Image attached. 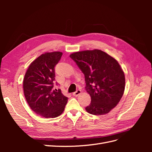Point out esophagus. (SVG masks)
Segmentation results:
<instances>
[{
  "label": "esophagus",
  "mask_w": 152,
  "mask_h": 152,
  "mask_svg": "<svg viewBox=\"0 0 152 152\" xmlns=\"http://www.w3.org/2000/svg\"><path fill=\"white\" fill-rule=\"evenodd\" d=\"M80 93H81V91L80 89H78V90H77L75 92H74V93H73V95L74 96H79Z\"/></svg>",
  "instance_id": "obj_1"
}]
</instances>
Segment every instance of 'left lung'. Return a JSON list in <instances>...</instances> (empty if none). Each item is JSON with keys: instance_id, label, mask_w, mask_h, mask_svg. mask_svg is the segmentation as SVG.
I'll use <instances>...</instances> for the list:
<instances>
[{"instance_id": "1", "label": "left lung", "mask_w": 152, "mask_h": 152, "mask_svg": "<svg viewBox=\"0 0 152 152\" xmlns=\"http://www.w3.org/2000/svg\"><path fill=\"white\" fill-rule=\"evenodd\" d=\"M70 57L85 77L86 89L91 98L86 111L95 115L109 113L125 89V75L117 61L98 49L76 52Z\"/></svg>"}]
</instances>
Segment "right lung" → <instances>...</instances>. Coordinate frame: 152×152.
<instances>
[{
  "label": "right lung",
  "instance_id": "obj_1",
  "mask_svg": "<svg viewBox=\"0 0 152 152\" xmlns=\"http://www.w3.org/2000/svg\"><path fill=\"white\" fill-rule=\"evenodd\" d=\"M62 54L58 51L40 55L30 64L24 77L23 91L27 103L35 113L45 118L60 115L68 102L61 89H53L54 68Z\"/></svg>",
  "mask_w": 152,
  "mask_h": 152
}]
</instances>
